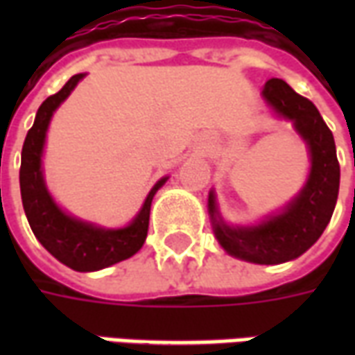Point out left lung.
<instances>
[{"mask_svg": "<svg viewBox=\"0 0 355 355\" xmlns=\"http://www.w3.org/2000/svg\"><path fill=\"white\" fill-rule=\"evenodd\" d=\"M262 98L277 116L289 119L310 150V175L282 213L268 216L257 226H230L216 209L215 192L209 193V215L224 251L254 264H282L293 261L320 239L335 211L340 182L333 132L312 101L295 93L279 78L266 81Z\"/></svg>", "mask_w": 355, "mask_h": 355, "instance_id": "obj_1", "label": "left lung"}]
</instances>
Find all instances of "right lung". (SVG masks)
Returning a JSON list of instances; mask_svg holds the SVG:
<instances>
[{"mask_svg": "<svg viewBox=\"0 0 355 355\" xmlns=\"http://www.w3.org/2000/svg\"><path fill=\"white\" fill-rule=\"evenodd\" d=\"M83 80V73L72 76L58 93L51 94L35 114V121L28 131L20 155V196L30 228L57 261L76 272H94L129 259L144 245L150 224V207L155 192L165 184L159 178L146 196L139 215L125 228H98L66 215L53 201L43 180L42 155L45 135L55 110L68 98L73 87Z\"/></svg>", "mask_w": 355, "mask_h": 355, "instance_id": "right-lung-1", "label": "right lung"}]
</instances>
